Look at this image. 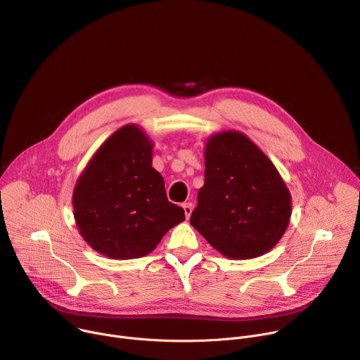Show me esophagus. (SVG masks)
I'll return each instance as SVG.
<instances>
[{"instance_id":"esophagus-1","label":"esophagus","mask_w":360,"mask_h":360,"mask_svg":"<svg viewBox=\"0 0 360 360\" xmlns=\"http://www.w3.org/2000/svg\"><path fill=\"white\" fill-rule=\"evenodd\" d=\"M182 208H184V212H185L186 219H189V218H191V214H192V210H193L192 203H191V202H186V203L182 205Z\"/></svg>"}]
</instances>
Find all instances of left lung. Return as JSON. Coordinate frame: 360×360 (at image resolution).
I'll use <instances>...</instances> for the list:
<instances>
[{
	"instance_id": "1",
	"label": "left lung",
	"mask_w": 360,
	"mask_h": 360,
	"mask_svg": "<svg viewBox=\"0 0 360 360\" xmlns=\"http://www.w3.org/2000/svg\"><path fill=\"white\" fill-rule=\"evenodd\" d=\"M290 215V192L258 145L238 131L208 138L191 225L212 248L235 261L256 258L281 240Z\"/></svg>"
}]
</instances>
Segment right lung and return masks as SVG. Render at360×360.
I'll return each instance as SVG.
<instances>
[{"mask_svg": "<svg viewBox=\"0 0 360 360\" xmlns=\"http://www.w3.org/2000/svg\"><path fill=\"white\" fill-rule=\"evenodd\" d=\"M150 138L135 124L115 131L79 175L74 218L84 240L112 259L148 255L185 212L167 198L162 175L152 168Z\"/></svg>", "mask_w": 360, "mask_h": 360, "instance_id": "add662e5", "label": "right lung"}]
</instances>
